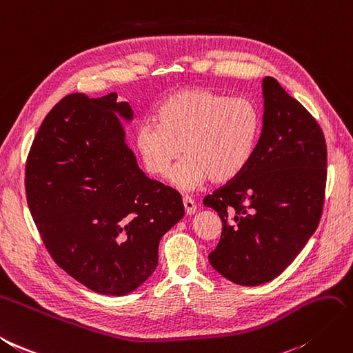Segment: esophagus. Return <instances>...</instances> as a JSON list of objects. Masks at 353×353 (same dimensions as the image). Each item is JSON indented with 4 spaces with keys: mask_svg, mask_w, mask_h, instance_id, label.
<instances>
[{
    "mask_svg": "<svg viewBox=\"0 0 353 353\" xmlns=\"http://www.w3.org/2000/svg\"><path fill=\"white\" fill-rule=\"evenodd\" d=\"M183 202H184V208H185V214L187 215H193L196 212V209H197L194 200L190 197V196H184L183 197Z\"/></svg>",
    "mask_w": 353,
    "mask_h": 353,
    "instance_id": "esophagus-1",
    "label": "esophagus"
}]
</instances>
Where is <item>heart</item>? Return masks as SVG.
I'll return each instance as SVG.
<instances>
[{"mask_svg":"<svg viewBox=\"0 0 353 353\" xmlns=\"http://www.w3.org/2000/svg\"><path fill=\"white\" fill-rule=\"evenodd\" d=\"M159 125L142 123L135 145L151 175L166 176L181 148L185 156L170 179L192 190L209 178L230 183L251 163L259 147L263 117L250 99L209 89L178 90L157 108Z\"/></svg>","mask_w":353,"mask_h":353,"instance_id":"heart-1","label":"heart"}]
</instances>
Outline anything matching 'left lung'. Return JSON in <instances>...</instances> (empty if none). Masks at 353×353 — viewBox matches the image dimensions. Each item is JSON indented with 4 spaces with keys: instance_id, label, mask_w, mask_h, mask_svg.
Masks as SVG:
<instances>
[{
    "instance_id": "1",
    "label": "left lung",
    "mask_w": 353,
    "mask_h": 353,
    "mask_svg": "<svg viewBox=\"0 0 353 353\" xmlns=\"http://www.w3.org/2000/svg\"><path fill=\"white\" fill-rule=\"evenodd\" d=\"M263 98V130L251 163L203 199L223 223L209 263L243 287L288 268L315 233L325 199L327 145L318 121L273 77H264Z\"/></svg>"
}]
</instances>
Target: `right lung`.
<instances>
[{"instance_id": "add662e5", "label": "right lung", "mask_w": 353, "mask_h": 353, "mask_svg": "<svg viewBox=\"0 0 353 353\" xmlns=\"http://www.w3.org/2000/svg\"><path fill=\"white\" fill-rule=\"evenodd\" d=\"M117 93H71L47 114L26 159L34 223L54 263L103 295H126L159 263V242L184 216L181 194L138 168Z\"/></svg>"}]
</instances>
